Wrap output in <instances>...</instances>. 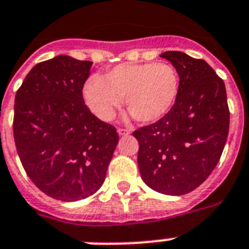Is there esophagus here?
Segmentation results:
<instances>
[{
    "instance_id": "esophagus-1",
    "label": "esophagus",
    "mask_w": 249,
    "mask_h": 249,
    "mask_svg": "<svg viewBox=\"0 0 249 249\" xmlns=\"http://www.w3.org/2000/svg\"><path fill=\"white\" fill-rule=\"evenodd\" d=\"M118 133H119V135H121V137H123V135L130 134V130H129V129H125V128H118Z\"/></svg>"
}]
</instances>
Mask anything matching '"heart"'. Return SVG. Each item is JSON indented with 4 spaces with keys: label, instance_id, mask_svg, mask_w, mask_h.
Returning <instances> with one entry per match:
<instances>
[{
    "label": "heart",
    "instance_id": "heart-1",
    "mask_svg": "<svg viewBox=\"0 0 249 249\" xmlns=\"http://www.w3.org/2000/svg\"><path fill=\"white\" fill-rule=\"evenodd\" d=\"M180 78L167 62L120 64L102 78L92 75L83 86V98L97 118L108 121L124 105L139 123H156L173 108L179 94Z\"/></svg>",
    "mask_w": 249,
    "mask_h": 249
}]
</instances>
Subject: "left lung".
Here are the masks:
<instances>
[{"label":"left lung","mask_w":249,"mask_h":249,"mask_svg":"<svg viewBox=\"0 0 249 249\" xmlns=\"http://www.w3.org/2000/svg\"><path fill=\"white\" fill-rule=\"evenodd\" d=\"M177 69L179 94L167 115L133 133L141 177L153 191L187 195L209 178L229 133L224 80L201 58L179 51L161 54Z\"/></svg>","instance_id":"left-lung-1"}]
</instances>
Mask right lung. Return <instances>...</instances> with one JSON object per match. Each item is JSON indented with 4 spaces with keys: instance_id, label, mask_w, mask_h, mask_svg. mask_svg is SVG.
<instances>
[{
    "instance_id": "right-lung-1",
    "label": "right lung",
    "mask_w": 249,
    "mask_h": 249,
    "mask_svg": "<svg viewBox=\"0 0 249 249\" xmlns=\"http://www.w3.org/2000/svg\"><path fill=\"white\" fill-rule=\"evenodd\" d=\"M90 61L60 54L34 66L16 92L14 139L26 175L58 201L96 193L119 142L83 98Z\"/></svg>"
}]
</instances>
